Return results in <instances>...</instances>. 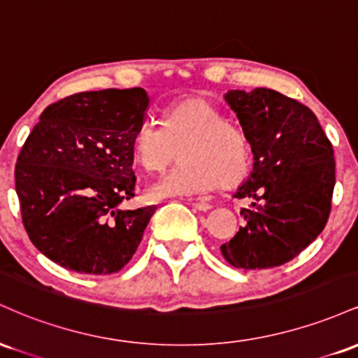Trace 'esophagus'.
Returning <instances> with one entry per match:
<instances>
[{
  "instance_id": "esophagus-1",
  "label": "esophagus",
  "mask_w": 358,
  "mask_h": 358,
  "mask_svg": "<svg viewBox=\"0 0 358 358\" xmlns=\"http://www.w3.org/2000/svg\"><path fill=\"white\" fill-rule=\"evenodd\" d=\"M190 205L193 208H195V210H200V212H207V210H210V208H212V205L207 203V202H192Z\"/></svg>"
}]
</instances>
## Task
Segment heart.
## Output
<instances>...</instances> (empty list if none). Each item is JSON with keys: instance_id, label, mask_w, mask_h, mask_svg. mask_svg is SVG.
Here are the masks:
<instances>
[{"instance_id": "obj_1", "label": "heart", "mask_w": 358, "mask_h": 358, "mask_svg": "<svg viewBox=\"0 0 358 358\" xmlns=\"http://www.w3.org/2000/svg\"><path fill=\"white\" fill-rule=\"evenodd\" d=\"M180 155V165L153 183L148 196H195L215 187H234L249 173L252 151L244 129L205 99L168 106L159 126L143 122L131 136V153L141 168L159 173Z\"/></svg>"}]
</instances>
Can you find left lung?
<instances>
[{"instance_id":"left-lung-1","label":"left lung","mask_w":358,"mask_h":358,"mask_svg":"<svg viewBox=\"0 0 358 358\" xmlns=\"http://www.w3.org/2000/svg\"><path fill=\"white\" fill-rule=\"evenodd\" d=\"M225 101L239 119L254 153V168L236 199L245 225L220 245L237 269L285 264L322 234L331 210L335 158L313 110L273 89L229 90Z\"/></svg>"}]
</instances>
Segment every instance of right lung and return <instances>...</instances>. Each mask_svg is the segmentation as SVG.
I'll return each instance as SVG.
<instances>
[{
	"label": "right lung",
	"mask_w": 358,
	"mask_h": 358,
	"mask_svg": "<svg viewBox=\"0 0 358 358\" xmlns=\"http://www.w3.org/2000/svg\"><path fill=\"white\" fill-rule=\"evenodd\" d=\"M141 87L79 92L43 110L15 168L22 220L40 252L85 274L121 271L156 205L122 210L134 196L131 136L145 122Z\"/></svg>",
	"instance_id": "add662e5"
}]
</instances>
